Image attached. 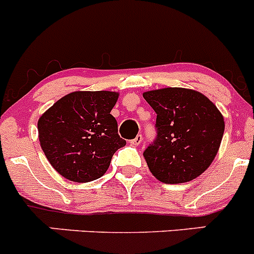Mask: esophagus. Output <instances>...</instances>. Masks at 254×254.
Returning a JSON list of instances; mask_svg holds the SVG:
<instances>
[{
	"label": "esophagus",
	"mask_w": 254,
	"mask_h": 254,
	"mask_svg": "<svg viewBox=\"0 0 254 254\" xmlns=\"http://www.w3.org/2000/svg\"><path fill=\"white\" fill-rule=\"evenodd\" d=\"M142 136L141 134H138V136H136V138H133L132 139L131 142H129V143L132 144V146H138V144H141V142H142Z\"/></svg>",
	"instance_id": "esophagus-1"
}]
</instances>
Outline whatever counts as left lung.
<instances>
[{"instance_id": "8db88e82", "label": "left lung", "mask_w": 254, "mask_h": 254, "mask_svg": "<svg viewBox=\"0 0 254 254\" xmlns=\"http://www.w3.org/2000/svg\"><path fill=\"white\" fill-rule=\"evenodd\" d=\"M143 97L157 113V138L143 152L163 183L190 182L211 166L221 146L224 118L201 92L182 87L152 89Z\"/></svg>"}]
</instances>
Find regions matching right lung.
Listing matches in <instances>:
<instances>
[{
    "label": "right lung",
    "instance_id": "add662e5",
    "mask_svg": "<svg viewBox=\"0 0 254 254\" xmlns=\"http://www.w3.org/2000/svg\"><path fill=\"white\" fill-rule=\"evenodd\" d=\"M112 91H76L40 117L38 139L55 170L72 182L102 177L115 152L126 146L111 115L118 100Z\"/></svg>",
    "mask_w": 254,
    "mask_h": 254
}]
</instances>
